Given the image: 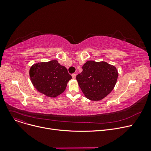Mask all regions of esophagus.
Listing matches in <instances>:
<instances>
[{
	"label": "esophagus",
	"mask_w": 151,
	"mask_h": 151,
	"mask_svg": "<svg viewBox=\"0 0 151 151\" xmlns=\"http://www.w3.org/2000/svg\"><path fill=\"white\" fill-rule=\"evenodd\" d=\"M71 76H72V78L73 79H75L76 78V74L75 73H73L72 75H71Z\"/></svg>",
	"instance_id": "34e87169"
}]
</instances>
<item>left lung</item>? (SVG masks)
<instances>
[{"label":"left lung","mask_w":151,"mask_h":151,"mask_svg":"<svg viewBox=\"0 0 151 151\" xmlns=\"http://www.w3.org/2000/svg\"><path fill=\"white\" fill-rule=\"evenodd\" d=\"M83 71L76 76L79 86L89 100L99 101L111 92L116 84L117 68L106 62L87 61Z\"/></svg>","instance_id":"1"}]
</instances>
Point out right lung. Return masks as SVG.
<instances>
[{"label":"right lung","instance_id":"1","mask_svg":"<svg viewBox=\"0 0 151 151\" xmlns=\"http://www.w3.org/2000/svg\"><path fill=\"white\" fill-rule=\"evenodd\" d=\"M29 75L32 83L39 92L54 98L64 92L72 78L67 69L56 60L34 63L30 68Z\"/></svg>","mask_w":151,"mask_h":151}]
</instances>
